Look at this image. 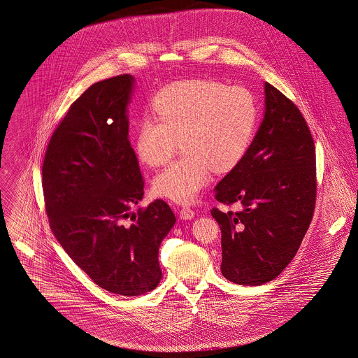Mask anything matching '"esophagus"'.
<instances>
[{
    "label": "esophagus",
    "instance_id": "obj_1",
    "mask_svg": "<svg viewBox=\"0 0 358 358\" xmlns=\"http://www.w3.org/2000/svg\"><path fill=\"white\" fill-rule=\"evenodd\" d=\"M194 215H195V210L190 206H183L180 209V217L183 220H191V218H194Z\"/></svg>",
    "mask_w": 358,
    "mask_h": 358
}]
</instances>
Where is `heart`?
<instances>
[{
  "mask_svg": "<svg viewBox=\"0 0 358 358\" xmlns=\"http://www.w3.org/2000/svg\"><path fill=\"white\" fill-rule=\"evenodd\" d=\"M152 117L137 127L134 149L143 164L159 167L172 157L176 141L182 157L156 175V195L190 203L218 173L238 166L248 152L259 122V104L245 87L210 78L172 83L150 101Z\"/></svg>",
  "mask_w": 358,
  "mask_h": 358,
  "instance_id": "heart-1",
  "label": "heart"
}]
</instances>
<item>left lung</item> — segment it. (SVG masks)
Listing matches in <instances>:
<instances>
[{
	"label": "left lung",
	"mask_w": 358,
	"mask_h": 358,
	"mask_svg": "<svg viewBox=\"0 0 358 358\" xmlns=\"http://www.w3.org/2000/svg\"><path fill=\"white\" fill-rule=\"evenodd\" d=\"M266 111L243 160L215 186L222 205L238 212L212 215L221 229L222 275L238 285H262L294 258L316 202V153L297 106L264 83Z\"/></svg>",
	"instance_id": "obj_1"
}]
</instances>
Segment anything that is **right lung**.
I'll list each match as a JSON object with an SVG mask.
<instances>
[{"instance_id": "1", "label": "right lung", "mask_w": 358, "mask_h": 358, "mask_svg": "<svg viewBox=\"0 0 358 358\" xmlns=\"http://www.w3.org/2000/svg\"><path fill=\"white\" fill-rule=\"evenodd\" d=\"M133 84L120 74L91 85L54 130L42 167L54 236L96 285L120 296L159 285V247L176 221L163 199L130 215L143 196L129 141Z\"/></svg>"}]
</instances>
